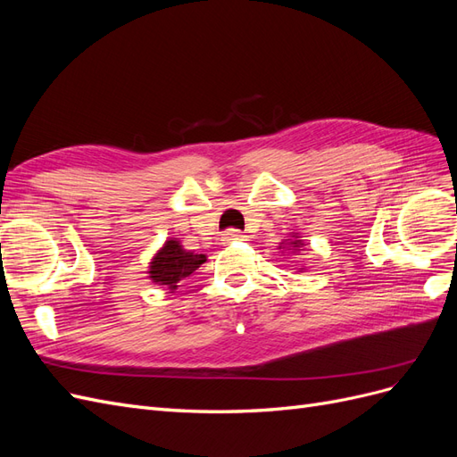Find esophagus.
Listing matches in <instances>:
<instances>
[{"instance_id": "esophagus-1", "label": "esophagus", "mask_w": 457, "mask_h": 457, "mask_svg": "<svg viewBox=\"0 0 457 457\" xmlns=\"http://www.w3.org/2000/svg\"><path fill=\"white\" fill-rule=\"evenodd\" d=\"M242 238H244V234H242L240 230L228 228V230L223 234V244H230V242H234V240H242Z\"/></svg>"}]
</instances>
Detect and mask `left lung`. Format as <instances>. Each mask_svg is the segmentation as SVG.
I'll return each instance as SVG.
<instances>
[{
    "label": "left lung",
    "mask_w": 457,
    "mask_h": 457,
    "mask_svg": "<svg viewBox=\"0 0 457 457\" xmlns=\"http://www.w3.org/2000/svg\"><path fill=\"white\" fill-rule=\"evenodd\" d=\"M294 244H297V242H294ZM292 247H297V245H292Z\"/></svg>",
    "instance_id": "1"
}]
</instances>
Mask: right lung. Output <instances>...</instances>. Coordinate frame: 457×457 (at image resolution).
<instances>
[{
  "label": "right lung",
  "mask_w": 457,
  "mask_h": 457,
  "mask_svg": "<svg viewBox=\"0 0 457 457\" xmlns=\"http://www.w3.org/2000/svg\"><path fill=\"white\" fill-rule=\"evenodd\" d=\"M202 262H205L204 253L187 252L179 242L168 240L154 261L150 262V278L168 286V289H175L177 282L190 276Z\"/></svg>",
  "instance_id": "1"
}]
</instances>
